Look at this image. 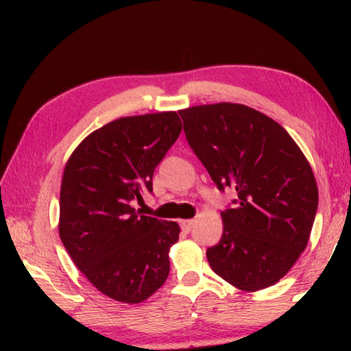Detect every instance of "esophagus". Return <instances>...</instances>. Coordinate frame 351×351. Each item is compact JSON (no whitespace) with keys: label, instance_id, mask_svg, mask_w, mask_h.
<instances>
[{"label":"esophagus","instance_id":"1","mask_svg":"<svg viewBox=\"0 0 351 351\" xmlns=\"http://www.w3.org/2000/svg\"><path fill=\"white\" fill-rule=\"evenodd\" d=\"M193 228V219H181V229L184 232H190V229Z\"/></svg>","mask_w":351,"mask_h":351}]
</instances>
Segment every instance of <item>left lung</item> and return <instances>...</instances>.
<instances>
[{"instance_id":"1","label":"left lung","mask_w":351,"mask_h":351,"mask_svg":"<svg viewBox=\"0 0 351 351\" xmlns=\"http://www.w3.org/2000/svg\"><path fill=\"white\" fill-rule=\"evenodd\" d=\"M189 145L219 190L223 235L207 249L212 271L247 293L272 287L305 251L319 192L310 162L280 123L241 104L181 110Z\"/></svg>"}]
</instances>
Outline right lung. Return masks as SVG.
Instances as JSON below:
<instances>
[{
  "label": "right lung",
  "mask_w": 351,
  "mask_h": 351,
  "mask_svg": "<svg viewBox=\"0 0 351 351\" xmlns=\"http://www.w3.org/2000/svg\"><path fill=\"white\" fill-rule=\"evenodd\" d=\"M181 128L176 111L119 117L88 134L64 165L58 234L110 299L141 304L167 280L180 226L142 215L133 201L153 190V171Z\"/></svg>",
  "instance_id": "add662e5"
}]
</instances>
